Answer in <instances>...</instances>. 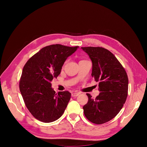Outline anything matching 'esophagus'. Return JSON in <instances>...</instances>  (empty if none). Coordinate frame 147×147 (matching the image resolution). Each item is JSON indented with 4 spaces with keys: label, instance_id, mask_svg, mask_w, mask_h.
Instances as JSON below:
<instances>
[{
    "label": "esophagus",
    "instance_id": "1",
    "mask_svg": "<svg viewBox=\"0 0 147 147\" xmlns=\"http://www.w3.org/2000/svg\"><path fill=\"white\" fill-rule=\"evenodd\" d=\"M80 93V92H73L72 93V97H75V96H78Z\"/></svg>",
    "mask_w": 147,
    "mask_h": 147
}]
</instances>
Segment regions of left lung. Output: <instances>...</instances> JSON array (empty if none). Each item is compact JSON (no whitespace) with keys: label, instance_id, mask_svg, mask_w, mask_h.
Instances as JSON below:
<instances>
[{"label":"left lung","instance_id":"1","mask_svg":"<svg viewBox=\"0 0 147 147\" xmlns=\"http://www.w3.org/2000/svg\"><path fill=\"white\" fill-rule=\"evenodd\" d=\"M92 61V77L99 82L100 92L96 98L90 94L83 112L91 122L100 124L113 119L127 98L128 78L122 65L112 53L102 47H82Z\"/></svg>","mask_w":147,"mask_h":147}]
</instances>
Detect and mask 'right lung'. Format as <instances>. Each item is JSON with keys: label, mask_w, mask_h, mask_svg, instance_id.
Listing matches in <instances>:
<instances>
[{"label": "right lung", "mask_w": 147, "mask_h": 147, "mask_svg": "<svg viewBox=\"0 0 147 147\" xmlns=\"http://www.w3.org/2000/svg\"><path fill=\"white\" fill-rule=\"evenodd\" d=\"M79 47L59 44L41 49L24 66L20 82V90L30 113L43 123L59 119L67 106L71 94L69 91L56 94L51 82L60 74L64 62Z\"/></svg>", "instance_id": "add662e5"}]
</instances>
